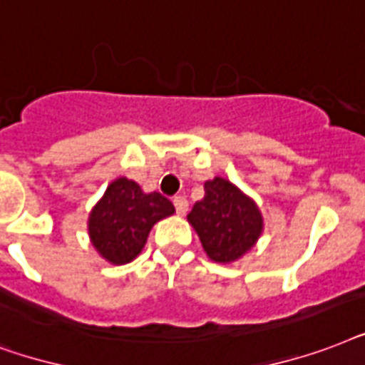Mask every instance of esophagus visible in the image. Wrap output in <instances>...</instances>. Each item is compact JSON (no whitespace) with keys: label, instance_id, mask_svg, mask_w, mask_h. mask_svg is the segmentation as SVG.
Instances as JSON below:
<instances>
[{"label":"esophagus","instance_id":"34e87169","mask_svg":"<svg viewBox=\"0 0 365 365\" xmlns=\"http://www.w3.org/2000/svg\"><path fill=\"white\" fill-rule=\"evenodd\" d=\"M173 203H175V209H177V213L179 215H185L186 211H188V200H186L185 196H175Z\"/></svg>","mask_w":365,"mask_h":365}]
</instances>
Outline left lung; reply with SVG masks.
<instances>
[{
  "label": "left lung",
  "instance_id": "left-lung-1",
  "mask_svg": "<svg viewBox=\"0 0 365 365\" xmlns=\"http://www.w3.org/2000/svg\"><path fill=\"white\" fill-rule=\"evenodd\" d=\"M205 196L194 203L188 221L203 250L217 262L236 261L247 253L262 230V217L250 197L217 177L203 185Z\"/></svg>",
  "mask_w": 365,
  "mask_h": 365
}]
</instances>
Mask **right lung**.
I'll return each instance as SVG.
<instances>
[{
    "mask_svg": "<svg viewBox=\"0 0 365 365\" xmlns=\"http://www.w3.org/2000/svg\"><path fill=\"white\" fill-rule=\"evenodd\" d=\"M173 211V203L160 192L144 194L137 182L118 179L93 209L89 236L104 259L123 264L140 253L154 222Z\"/></svg>",
    "mask_w": 365,
    "mask_h": 365,
    "instance_id": "add662e5",
    "label": "right lung"
}]
</instances>
